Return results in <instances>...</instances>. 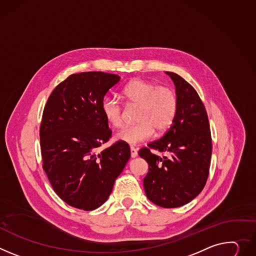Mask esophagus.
<instances>
[{
  "mask_svg": "<svg viewBox=\"0 0 256 256\" xmlns=\"http://www.w3.org/2000/svg\"><path fill=\"white\" fill-rule=\"evenodd\" d=\"M130 156L132 157V158H134V157H136V155H138V151H136V149L134 148V147H132V146H130Z\"/></svg>",
  "mask_w": 256,
  "mask_h": 256,
  "instance_id": "1",
  "label": "esophagus"
}]
</instances>
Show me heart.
<instances>
[{
	"label": "heart",
	"instance_id": "1",
	"mask_svg": "<svg viewBox=\"0 0 256 256\" xmlns=\"http://www.w3.org/2000/svg\"><path fill=\"white\" fill-rule=\"evenodd\" d=\"M122 96L128 106H138L134 126L116 134V138L136 145L151 138L156 132H164L170 128L178 112L176 92L164 86L136 78L122 90ZM101 111L106 122L115 128L124 126V107L114 97H106L101 103Z\"/></svg>",
	"mask_w": 256,
	"mask_h": 256
}]
</instances>
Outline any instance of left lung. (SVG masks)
Masks as SVG:
<instances>
[{
	"label": "left lung",
	"instance_id": "1",
	"mask_svg": "<svg viewBox=\"0 0 256 256\" xmlns=\"http://www.w3.org/2000/svg\"><path fill=\"white\" fill-rule=\"evenodd\" d=\"M174 80L178 98L176 118L159 140L138 151L149 166L143 180L148 199L174 208L192 201L203 190L210 166L212 141L206 109L196 90L182 76L166 72ZM153 148L166 152L160 158Z\"/></svg>",
	"mask_w": 256,
	"mask_h": 256
}]
</instances>
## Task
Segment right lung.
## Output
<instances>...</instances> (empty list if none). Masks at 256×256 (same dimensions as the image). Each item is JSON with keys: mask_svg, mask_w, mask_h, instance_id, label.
<instances>
[{"mask_svg": "<svg viewBox=\"0 0 256 256\" xmlns=\"http://www.w3.org/2000/svg\"><path fill=\"white\" fill-rule=\"evenodd\" d=\"M120 80L102 72L72 74L54 88L44 108L42 168L55 193L82 210H94L108 199L130 157V146L122 141L98 153L112 136L101 103Z\"/></svg>", "mask_w": 256, "mask_h": 256, "instance_id": "right-lung-1", "label": "right lung"}]
</instances>
